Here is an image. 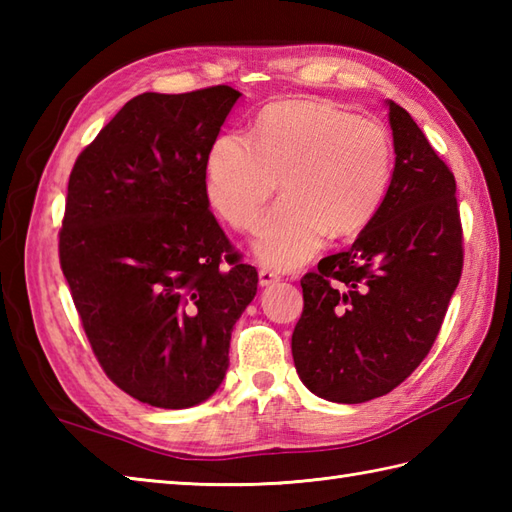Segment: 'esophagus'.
I'll use <instances>...</instances> for the list:
<instances>
[{
    "label": "esophagus",
    "mask_w": 512,
    "mask_h": 512,
    "mask_svg": "<svg viewBox=\"0 0 512 512\" xmlns=\"http://www.w3.org/2000/svg\"><path fill=\"white\" fill-rule=\"evenodd\" d=\"M275 281H279V273H275V270H270V268L259 270V284L270 286V284H275Z\"/></svg>",
    "instance_id": "esophagus-1"
}]
</instances>
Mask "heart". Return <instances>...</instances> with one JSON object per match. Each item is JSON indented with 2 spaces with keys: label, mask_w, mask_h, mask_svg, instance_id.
<instances>
[{
  "label": "heart",
  "mask_w": 512,
  "mask_h": 512,
  "mask_svg": "<svg viewBox=\"0 0 512 512\" xmlns=\"http://www.w3.org/2000/svg\"><path fill=\"white\" fill-rule=\"evenodd\" d=\"M394 176V145L383 123L325 99L266 107L250 138L226 132L206 156V193L237 231L255 228L277 191L286 198L259 228L264 264L292 268L317 253L325 235L347 237L374 220Z\"/></svg>",
  "instance_id": "1"
}]
</instances>
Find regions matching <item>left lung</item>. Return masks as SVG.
Segmentation results:
<instances>
[{
    "instance_id": "1",
    "label": "left lung",
    "mask_w": 512,
    "mask_h": 512,
    "mask_svg": "<svg viewBox=\"0 0 512 512\" xmlns=\"http://www.w3.org/2000/svg\"><path fill=\"white\" fill-rule=\"evenodd\" d=\"M396 165L356 242L303 275L292 332L301 383L356 405L411 376L442 328L464 248L455 178L407 110L387 101Z\"/></svg>"
}]
</instances>
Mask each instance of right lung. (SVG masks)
<instances>
[{
	"label": "right lung",
	"instance_id": "add662e5",
	"mask_svg": "<svg viewBox=\"0 0 512 512\" xmlns=\"http://www.w3.org/2000/svg\"><path fill=\"white\" fill-rule=\"evenodd\" d=\"M239 96L228 85L138 94L70 173L61 270L103 372L151 407L215 394L257 292L206 195V156Z\"/></svg>",
	"mask_w": 512,
	"mask_h": 512
}]
</instances>
